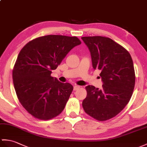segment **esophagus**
<instances>
[{
	"label": "esophagus",
	"instance_id": "obj_1",
	"mask_svg": "<svg viewBox=\"0 0 147 147\" xmlns=\"http://www.w3.org/2000/svg\"><path fill=\"white\" fill-rule=\"evenodd\" d=\"M80 86H76H76H74V88H73V90H74V91H76V90H78V89H80Z\"/></svg>",
	"mask_w": 147,
	"mask_h": 147
}]
</instances>
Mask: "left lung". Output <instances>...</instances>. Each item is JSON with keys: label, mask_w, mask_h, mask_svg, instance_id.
<instances>
[{"label": "left lung", "mask_w": 147, "mask_h": 147, "mask_svg": "<svg viewBox=\"0 0 147 147\" xmlns=\"http://www.w3.org/2000/svg\"><path fill=\"white\" fill-rule=\"evenodd\" d=\"M90 50L94 69L101 70V89L88 85L83 101L84 111L99 121L117 115L128 104L135 83L130 54L111 39L102 36L81 37Z\"/></svg>", "instance_id": "obj_1"}]
</instances>
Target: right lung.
<instances>
[{"instance_id": "right-lung-1", "label": "right lung", "mask_w": 147, "mask_h": 147, "mask_svg": "<svg viewBox=\"0 0 147 147\" xmlns=\"http://www.w3.org/2000/svg\"><path fill=\"white\" fill-rule=\"evenodd\" d=\"M81 44L75 36L47 35L32 40L20 51L12 71L13 86L20 103L33 117L47 120L64 110L73 86L51 74Z\"/></svg>"}]
</instances>
